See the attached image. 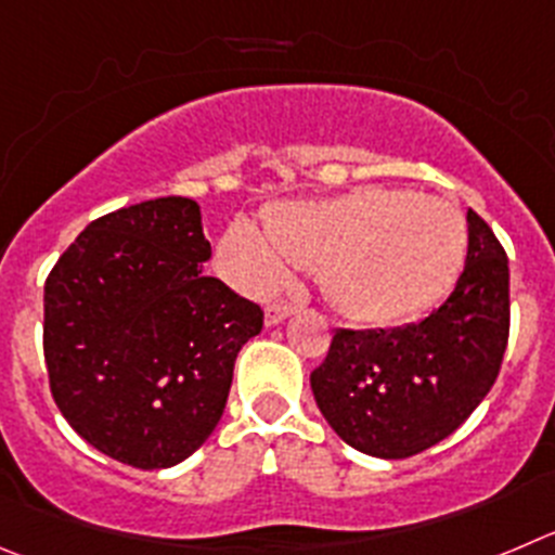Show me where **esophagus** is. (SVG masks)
I'll return each instance as SVG.
<instances>
[{
    "label": "esophagus",
    "instance_id": "esophagus-1",
    "mask_svg": "<svg viewBox=\"0 0 555 555\" xmlns=\"http://www.w3.org/2000/svg\"><path fill=\"white\" fill-rule=\"evenodd\" d=\"M293 312H295V304H289V301L268 304V307H266V325L282 323V320L289 318Z\"/></svg>",
    "mask_w": 555,
    "mask_h": 555
}]
</instances>
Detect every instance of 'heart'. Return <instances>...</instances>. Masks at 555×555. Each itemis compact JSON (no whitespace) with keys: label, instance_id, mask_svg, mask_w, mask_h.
Here are the masks:
<instances>
[{"label":"heart","instance_id":"b5f03b06","mask_svg":"<svg viewBox=\"0 0 555 555\" xmlns=\"http://www.w3.org/2000/svg\"><path fill=\"white\" fill-rule=\"evenodd\" d=\"M266 230L235 221L221 237L219 266L235 287L273 293L293 262L320 268L334 307L364 323L427 312L457 282L468 251L457 205L388 185L279 205Z\"/></svg>","mask_w":555,"mask_h":555}]
</instances>
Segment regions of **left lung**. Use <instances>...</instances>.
<instances>
[{
	"label": "left lung",
	"mask_w": 555,
	"mask_h": 555,
	"mask_svg": "<svg viewBox=\"0 0 555 555\" xmlns=\"http://www.w3.org/2000/svg\"><path fill=\"white\" fill-rule=\"evenodd\" d=\"M509 339V262L468 210V254L452 295L418 323L339 328L312 372L320 413L341 441L402 460L449 438L499 377Z\"/></svg>",
	"instance_id": "obj_1"
}]
</instances>
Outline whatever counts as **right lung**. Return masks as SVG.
Instances as JSON below:
<instances>
[{
  "label": "right lung",
  "mask_w": 555,
  "mask_h": 555,
  "mask_svg": "<svg viewBox=\"0 0 555 555\" xmlns=\"http://www.w3.org/2000/svg\"><path fill=\"white\" fill-rule=\"evenodd\" d=\"M199 205L160 196L101 216L43 289V356L67 424L133 468H172L224 413L262 309L205 276Z\"/></svg>",
  "instance_id": "add662e5"
}]
</instances>
